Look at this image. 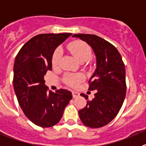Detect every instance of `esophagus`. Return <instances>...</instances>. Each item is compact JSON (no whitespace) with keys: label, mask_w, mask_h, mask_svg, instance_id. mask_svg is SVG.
<instances>
[{"label":"esophagus","mask_w":146,"mask_h":146,"mask_svg":"<svg viewBox=\"0 0 146 146\" xmlns=\"http://www.w3.org/2000/svg\"><path fill=\"white\" fill-rule=\"evenodd\" d=\"M72 94H73V98H77L78 97H79V93L77 92L73 91L72 92Z\"/></svg>","instance_id":"1"}]
</instances>
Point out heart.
Segmentation results:
<instances>
[{"label": "heart", "instance_id": "obj_1", "mask_svg": "<svg viewBox=\"0 0 146 146\" xmlns=\"http://www.w3.org/2000/svg\"><path fill=\"white\" fill-rule=\"evenodd\" d=\"M68 49L71 52L72 54L78 61L87 60L90 58L92 55L91 48L88 44L81 40H76L70 43L68 45ZM61 52L59 48L55 51L53 54L52 59V63L53 66H57L60 63ZM84 77L80 74H68L65 76V82L67 84L71 86H78V84L83 80Z\"/></svg>", "mask_w": 146, "mask_h": 146}]
</instances>
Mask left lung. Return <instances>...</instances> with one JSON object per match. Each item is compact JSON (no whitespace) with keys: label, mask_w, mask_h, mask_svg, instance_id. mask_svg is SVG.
Instances as JSON below:
<instances>
[{"label":"left lung","mask_w":146,"mask_h":146,"mask_svg":"<svg viewBox=\"0 0 146 146\" xmlns=\"http://www.w3.org/2000/svg\"><path fill=\"white\" fill-rule=\"evenodd\" d=\"M73 37L86 42L94 52L97 67L89 79V90H95L94 98L81 94L86 106L78 111L80 119L85 126L100 128L116 116L126 96L125 68L119 51L102 38L91 34H74Z\"/></svg>","instance_id":"1"}]
</instances>
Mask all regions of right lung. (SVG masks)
Wrapping results in <instances>:
<instances>
[{"instance_id": "obj_1", "label": "right lung", "mask_w": 146, "mask_h": 146, "mask_svg": "<svg viewBox=\"0 0 146 146\" xmlns=\"http://www.w3.org/2000/svg\"><path fill=\"white\" fill-rule=\"evenodd\" d=\"M71 33L35 35L21 48L14 65V89L21 108L35 125L57 124L73 96L67 89L48 92L44 76L52 68L55 48Z\"/></svg>"}]
</instances>
